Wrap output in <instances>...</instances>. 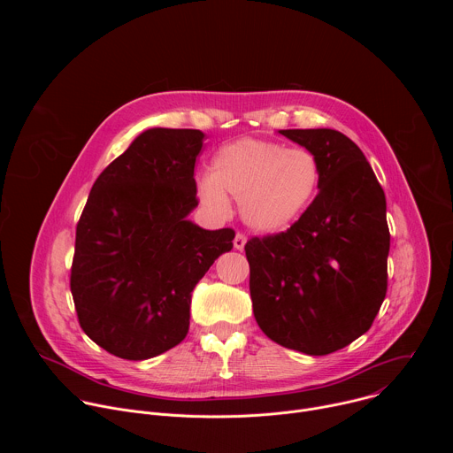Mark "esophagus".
<instances>
[{
  "label": "esophagus",
  "instance_id": "esophagus-1",
  "mask_svg": "<svg viewBox=\"0 0 453 453\" xmlns=\"http://www.w3.org/2000/svg\"><path fill=\"white\" fill-rule=\"evenodd\" d=\"M245 243H247V238H245V234H242V233H236V236H234V240H233V245H234V249H236V250H243Z\"/></svg>",
  "mask_w": 453,
  "mask_h": 453
}]
</instances>
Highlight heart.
I'll list each match as a JSON object with an SVG mask.
<instances>
[{"label": "heart", "mask_w": 453, "mask_h": 453, "mask_svg": "<svg viewBox=\"0 0 453 453\" xmlns=\"http://www.w3.org/2000/svg\"><path fill=\"white\" fill-rule=\"evenodd\" d=\"M320 165L306 149L240 138L219 149L210 177L199 182V197L224 213L227 197L240 201L243 222L257 233H280L296 224L313 203Z\"/></svg>", "instance_id": "b5f03b06"}]
</instances>
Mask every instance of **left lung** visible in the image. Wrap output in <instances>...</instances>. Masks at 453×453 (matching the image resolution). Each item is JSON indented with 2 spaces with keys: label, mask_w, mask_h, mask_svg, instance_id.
Listing matches in <instances>:
<instances>
[{
  "label": "left lung",
  "mask_w": 453,
  "mask_h": 453,
  "mask_svg": "<svg viewBox=\"0 0 453 453\" xmlns=\"http://www.w3.org/2000/svg\"><path fill=\"white\" fill-rule=\"evenodd\" d=\"M320 165L319 193L285 233L250 238L245 256L257 326L320 357L364 335L385 299L391 234L385 193L362 150L334 128H288Z\"/></svg>",
  "instance_id": "1"
}]
</instances>
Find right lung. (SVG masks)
I'll return each instance as SVG.
<instances>
[{"label":"right lung","instance_id":"add662e5","mask_svg":"<svg viewBox=\"0 0 453 453\" xmlns=\"http://www.w3.org/2000/svg\"><path fill=\"white\" fill-rule=\"evenodd\" d=\"M203 142L197 128H149L91 188L70 285L81 328L114 357L147 360L177 346L193 288L233 249V229L188 220Z\"/></svg>","mask_w":453,"mask_h":453}]
</instances>
